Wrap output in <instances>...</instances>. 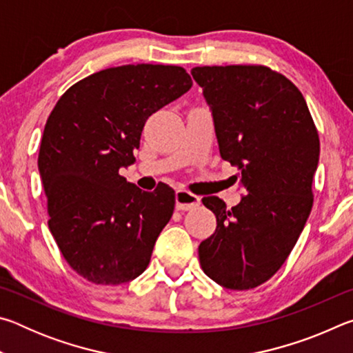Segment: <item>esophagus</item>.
Returning a JSON list of instances; mask_svg holds the SVG:
<instances>
[{
	"mask_svg": "<svg viewBox=\"0 0 353 353\" xmlns=\"http://www.w3.org/2000/svg\"><path fill=\"white\" fill-rule=\"evenodd\" d=\"M201 204V198L196 194H191L187 190L176 191V207L177 210H193Z\"/></svg>",
	"mask_w": 353,
	"mask_h": 353,
	"instance_id": "obj_1",
	"label": "esophagus"
}]
</instances>
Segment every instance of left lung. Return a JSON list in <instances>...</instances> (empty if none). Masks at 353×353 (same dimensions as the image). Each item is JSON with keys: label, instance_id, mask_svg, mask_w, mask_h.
<instances>
[{"label": "left lung", "instance_id": "left-lung-1", "mask_svg": "<svg viewBox=\"0 0 353 353\" xmlns=\"http://www.w3.org/2000/svg\"><path fill=\"white\" fill-rule=\"evenodd\" d=\"M191 76L210 107L221 157L246 190L232 208L202 199L216 230L199 244L201 266L227 290L255 288L288 259L312 212L318 130L299 88L271 68L196 67Z\"/></svg>", "mask_w": 353, "mask_h": 353}]
</instances>
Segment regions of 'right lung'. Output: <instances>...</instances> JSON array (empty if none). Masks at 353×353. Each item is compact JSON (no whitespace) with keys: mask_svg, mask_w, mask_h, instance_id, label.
<instances>
[{"mask_svg":"<svg viewBox=\"0 0 353 353\" xmlns=\"http://www.w3.org/2000/svg\"><path fill=\"white\" fill-rule=\"evenodd\" d=\"M191 85L176 65L107 68L71 85L48 118L39 151L48 225L88 282L128 283L148 268L174 212V190L143 191L119 168L135 162L146 119Z\"/></svg>","mask_w":353,"mask_h":353,"instance_id":"1","label":"right lung"}]
</instances>
